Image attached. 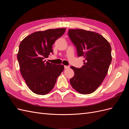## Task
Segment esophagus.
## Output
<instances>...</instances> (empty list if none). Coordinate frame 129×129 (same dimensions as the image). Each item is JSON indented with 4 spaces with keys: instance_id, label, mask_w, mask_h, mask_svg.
Listing matches in <instances>:
<instances>
[{
    "instance_id": "34e87169",
    "label": "esophagus",
    "mask_w": 129,
    "mask_h": 129,
    "mask_svg": "<svg viewBox=\"0 0 129 129\" xmlns=\"http://www.w3.org/2000/svg\"><path fill=\"white\" fill-rule=\"evenodd\" d=\"M64 69H69L70 67H69V66H64Z\"/></svg>"
}]
</instances>
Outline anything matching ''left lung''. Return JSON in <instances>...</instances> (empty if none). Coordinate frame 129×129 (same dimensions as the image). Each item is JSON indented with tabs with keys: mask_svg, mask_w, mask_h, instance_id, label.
Masks as SVG:
<instances>
[{
	"mask_svg": "<svg viewBox=\"0 0 129 129\" xmlns=\"http://www.w3.org/2000/svg\"><path fill=\"white\" fill-rule=\"evenodd\" d=\"M68 36L76 46L77 55L85 58L80 68L71 66L74 76L72 87L80 93L94 92L102 83L111 62V47L101 34L82 29H69Z\"/></svg>",
	"mask_w": 129,
	"mask_h": 129,
	"instance_id": "left-lung-1",
	"label": "left lung"
}]
</instances>
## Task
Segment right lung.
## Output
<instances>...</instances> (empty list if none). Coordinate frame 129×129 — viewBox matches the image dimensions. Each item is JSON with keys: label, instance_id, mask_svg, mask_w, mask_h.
I'll return each mask as SVG.
<instances>
[{"label": "right lung", "instance_id": "1", "mask_svg": "<svg viewBox=\"0 0 129 129\" xmlns=\"http://www.w3.org/2000/svg\"><path fill=\"white\" fill-rule=\"evenodd\" d=\"M66 28L38 31L27 36L19 45L17 58L21 75L34 93L44 95L54 88L64 66L45 60L53 45L64 34Z\"/></svg>", "mask_w": 129, "mask_h": 129}]
</instances>
